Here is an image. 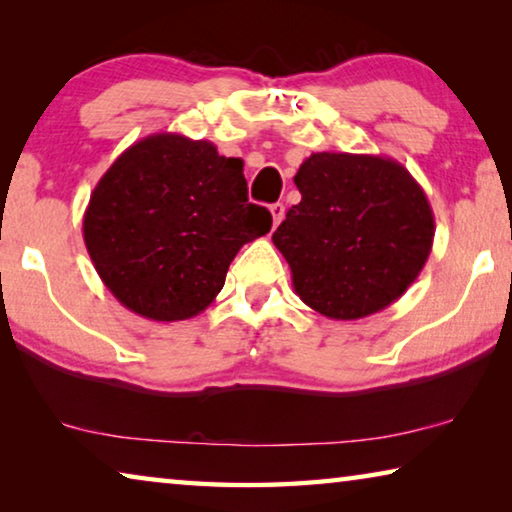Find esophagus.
Segmentation results:
<instances>
[{
  "instance_id": "34e87169",
  "label": "esophagus",
  "mask_w": 512,
  "mask_h": 512,
  "mask_svg": "<svg viewBox=\"0 0 512 512\" xmlns=\"http://www.w3.org/2000/svg\"><path fill=\"white\" fill-rule=\"evenodd\" d=\"M271 216H273V228H277V225H280L282 219H284V205L282 203H273L271 205Z\"/></svg>"
}]
</instances>
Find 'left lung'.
<instances>
[{"label":"left lung","mask_w":512,"mask_h":512,"mask_svg":"<svg viewBox=\"0 0 512 512\" xmlns=\"http://www.w3.org/2000/svg\"><path fill=\"white\" fill-rule=\"evenodd\" d=\"M300 203L273 232L293 289L318 314L359 320L411 287L431 253V205L400 162L311 153L293 178Z\"/></svg>","instance_id":"8db88e82"}]
</instances>
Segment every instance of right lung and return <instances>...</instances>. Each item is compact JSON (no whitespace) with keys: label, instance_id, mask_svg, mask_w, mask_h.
Segmentation results:
<instances>
[{"label":"right lung","instance_id":"1","mask_svg":"<svg viewBox=\"0 0 512 512\" xmlns=\"http://www.w3.org/2000/svg\"><path fill=\"white\" fill-rule=\"evenodd\" d=\"M248 203L244 160L207 140L155 133L110 164L83 214L103 284L137 316L173 323L212 305L239 248L271 230Z\"/></svg>","mask_w":512,"mask_h":512}]
</instances>
